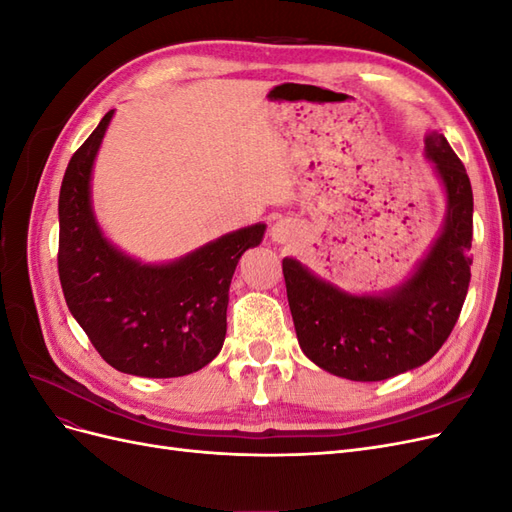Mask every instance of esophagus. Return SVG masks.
Masks as SVG:
<instances>
[{"label":"esophagus","instance_id":"esophagus-1","mask_svg":"<svg viewBox=\"0 0 512 512\" xmlns=\"http://www.w3.org/2000/svg\"><path fill=\"white\" fill-rule=\"evenodd\" d=\"M269 235H271V239L277 241V243H286V241H290V239L294 237V224H292L290 220H277V222L271 226Z\"/></svg>","mask_w":512,"mask_h":512}]
</instances>
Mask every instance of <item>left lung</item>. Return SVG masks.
Here are the masks:
<instances>
[{
    "mask_svg": "<svg viewBox=\"0 0 512 512\" xmlns=\"http://www.w3.org/2000/svg\"><path fill=\"white\" fill-rule=\"evenodd\" d=\"M425 156L444 185L446 218L404 284L382 294H350L299 260H282L299 346L333 376L378 382L421 367L442 348L461 314L472 265V185L442 134H427Z\"/></svg>",
    "mask_w": 512,
    "mask_h": 512,
    "instance_id": "1",
    "label": "left lung"
}]
</instances>
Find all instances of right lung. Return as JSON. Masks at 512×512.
I'll use <instances>...</instances> for the list:
<instances>
[{
  "instance_id": "obj_1",
  "label": "right lung",
  "mask_w": 512,
  "mask_h": 512,
  "mask_svg": "<svg viewBox=\"0 0 512 512\" xmlns=\"http://www.w3.org/2000/svg\"><path fill=\"white\" fill-rule=\"evenodd\" d=\"M113 113L76 149L61 181V290L108 365L143 378L188 376L222 350L232 273L267 226L228 232L166 265H143L117 250L91 207V170Z\"/></svg>"
}]
</instances>
